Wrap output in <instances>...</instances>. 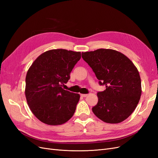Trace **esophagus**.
I'll return each instance as SVG.
<instances>
[{"instance_id":"obj_1","label":"esophagus","mask_w":158,"mask_h":158,"mask_svg":"<svg viewBox=\"0 0 158 158\" xmlns=\"http://www.w3.org/2000/svg\"><path fill=\"white\" fill-rule=\"evenodd\" d=\"M81 96L84 97V98H85V97L88 96V94H81Z\"/></svg>"}]
</instances>
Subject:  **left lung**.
Returning a JSON list of instances; mask_svg holds the SVG:
<instances>
[{"mask_svg": "<svg viewBox=\"0 0 158 158\" xmlns=\"http://www.w3.org/2000/svg\"><path fill=\"white\" fill-rule=\"evenodd\" d=\"M100 85L106 89L98 92V102L92 108L103 122L119 123L135 111L142 94L139 73L132 62L121 52L99 49L82 52Z\"/></svg>", "mask_w": 158, "mask_h": 158, "instance_id": "obj_1", "label": "left lung"}]
</instances>
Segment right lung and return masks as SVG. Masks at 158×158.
Returning <instances> with one entry per match:
<instances>
[{
	"label": "right lung",
	"instance_id": "obj_1",
	"mask_svg": "<svg viewBox=\"0 0 158 158\" xmlns=\"http://www.w3.org/2000/svg\"><path fill=\"white\" fill-rule=\"evenodd\" d=\"M81 58V52L52 49L40 55L26 77L25 94L33 114L49 125H59L73 116L80 95L62 86Z\"/></svg>",
	"mask_w": 158,
	"mask_h": 158
}]
</instances>
